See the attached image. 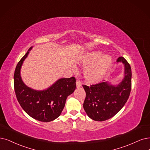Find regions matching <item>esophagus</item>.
Listing matches in <instances>:
<instances>
[{"instance_id":"34e87169","label":"esophagus","mask_w":150,"mask_h":150,"mask_svg":"<svg viewBox=\"0 0 150 150\" xmlns=\"http://www.w3.org/2000/svg\"><path fill=\"white\" fill-rule=\"evenodd\" d=\"M76 88H80V86H81V83L80 80H77L76 82Z\"/></svg>"}]
</instances>
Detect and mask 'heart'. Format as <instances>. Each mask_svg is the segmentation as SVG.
<instances>
[{
	"label": "heart",
	"mask_w": 150,
	"mask_h": 150,
	"mask_svg": "<svg viewBox=\"0 0 150 150\" xmlns=\"http://www.w3.org/2000/svg\"><path fill=\"white\" fill-rule=\"evenodd\" d=\"M100 51L85 54L79 59V62L86 67L85 79L88 83L95 84L100 81L112 64V57L109 55H102ZM74 70L76 68L74 67Z\"/></svg>",
	"instance_id": "heart-1"
}]
</instances>
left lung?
<instances>
[{
    "label": "left lung",
    "mask_w": 150,
    "mask_h": 150,
    "mask_svg": "<svg viewBox=\"0 0 150 150\" xmlns=\"http://www.w3.org/2000/svg\"><path fill=\"white\" fill-rule=\"evenodd\" d=\"M117 62L122 63L124 76L120 83L112 85L109 81L88 86L83 85L86 98L83 108L88 117L96 121H104L112 117L124 107L131 91L132 71L127 61L123 57Z\"/></svg>",
    "instance_id": "8db88e82"
}]
</instances>
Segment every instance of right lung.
<instances>
[{
    "label": "right lung",
    "instance_id": "right-lung-1",
    "mask_svg": "<svg viewBox=\"0 0 150 150\" xmlns=\"http://www.w3.org/2000/svg\"><path fill=\"white\" fill-rule=\"evenodd\" d=\"M33 47L19 61L14 74V88L16 98L25 111L30 117L44 122L59 117L66 99L76 88L74 77L60 79L47 89L36 90L26 86L21 77V68Z\"/></svg>",
    "mask_w": 150,
    "mask_h": 150
}]
</instances>
